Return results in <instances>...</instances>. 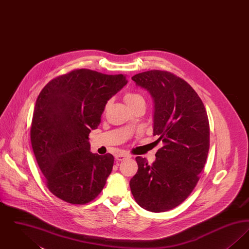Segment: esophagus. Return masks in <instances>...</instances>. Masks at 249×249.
Returning <instances> with one entry per match:
<instances>
[{
  "label": "esophagus",
  "mask_w": 249,
  "mask_h": 249,
  "mask_svg": "<svg viewBox=\"0 0 249 249\" xmlns=\"http://www.w3.org/2000/svg\"><path fill=\"white\" fill-rule=\"evenodd\" d=\"M130 155L127 154H119L116 156V160H127V159H129L130 158Z\"/></svg>",
  "instance_id": "1"
}]
</instances>
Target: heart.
<instances>
[{"label":"heart","mask_w":249,"mask_h":249,"mask_svg":"<svg viewBox=\"0 0 249 249\" xmlns=\"http://www.w3.org/2000/svg\"><path fill=\"white\" fill-rule=\"evenodd\" d=\"M124 101L130 109L138 107H145V100L142 95L137 92H127L124 95Z\"/></svg>","instance_id":"1"}]
</instances>
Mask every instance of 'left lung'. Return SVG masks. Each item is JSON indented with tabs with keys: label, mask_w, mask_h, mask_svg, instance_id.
<instances>
[{
	"label": "left lung",
	"mask_w": 249,
	"mask_h": 249,
	"mask_svg": "<svg viewBox=\"0 0 249 249\" xmlns=\"http://www.w3.org/2000/svg\"><path fill=\"white\" fill-rule=\"evenodd\" d=\"M131 79L154 100L155 142L162 147L152 164L135 158L138 171L130 190L143 209L165 212L185 201L200 179L210 145L207 113L190 84L170 71H142Z\"/></svg>",
	"instance_id": "left-lung-1"
}]
</instances>
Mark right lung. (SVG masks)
<instances>
[{
	"instance_id": "right-lung-1",
	"label": "right lung",
	"mask_w": 249,
	"mask_h": 249,
	"mask_svg": "<svg viewBox=\"0 0 249 249\" xmlns=\"http://www.w3.org/2000/svg\"><path fill=\"white\" fill-rule=\"evenodd\" d=\"M123 74L76 69L49 81L36 100L31 142L48 190L71 204L94 200L114 165L113 155L90 152L107 101L126 84Z\"/></svg>"
}]
</instances>
